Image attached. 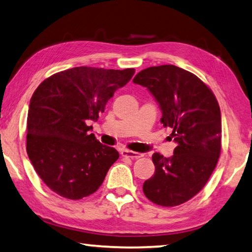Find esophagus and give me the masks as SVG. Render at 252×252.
<instances>
[{
	"instance_id": "esophagus-1",
	"label": "esophagus",
	"mask_w": 252,
	"mask_h": 252,
	"mask_svg": "<svg viewBox=\"0 0 252 252\" xmlns=\"http://www.w3.org/2000/svg\"><path fill=\"white\" fill-rule=\"evenodd\" d=\"M122 156L126 157V158H138L143 157V154L134 152V151H128V150H123L122 151Z\"/></svg>"
}]
</instances>
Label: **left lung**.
Returning <instances> with one entry per match:
<instances>
[{
    "label": "left lung",
    "instance_id": "obj_1",
    "mask_svg": "<svg viewBox=\"0 0 252 252\" xmlns=\"http://www.w3.org/2000/svg\"><path fill=\"white\" fill-rule=\"evenodd\" d=\"M134 83L148 88L177 143L171 158L154 153V175L143 184L151 202L172 207L197 195L210 179L220 153L222 123L218 100L195 74L175 65L143 69Z\"/></svg>",
    "mask_w": 252,
    "mask_h": 252
}]
</instances>
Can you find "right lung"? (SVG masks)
<instances>
[{
	"label": "right lung",
	"instance_id": "add662e5",
	"mask_svg": "<svg viewBox=\"0 0 252 252\" xmlns=\"http://www.w3.org/2000/svg\"><path fill=\"white\" fill-rule=\"evenodd\" d=\"M134 68L80 66L56 73L30 99L27 153L41 180L57 195L81 199L98 190L119 153L90 134V122L115 91L129 82Z\"/></svg>",
	"mask_w": 252,
	"mask_h": 252
}]
</instances>
